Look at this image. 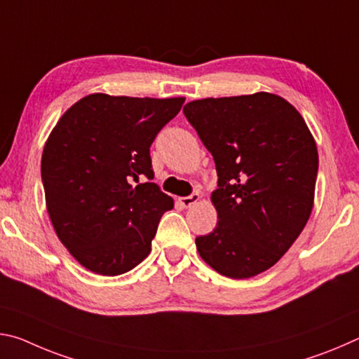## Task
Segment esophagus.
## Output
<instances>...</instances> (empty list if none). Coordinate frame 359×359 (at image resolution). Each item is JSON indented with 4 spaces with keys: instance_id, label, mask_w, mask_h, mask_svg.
<instances>
[{
    "instance_id": "obj_1",
    "label": "esophagus",
    "mask_w": 359,
    "mask_h": 359,
    "mask_svg": "<svg viewBox=\"0 0 359 359\" xmlns=\"http://www.w3.org/2000/svg\"><path fill=\"white\" fill-rule=\"evenodd\" d=\"M199 199H201V196H199V193H193L190 194V196H185V198H179V203L182 208H191L193 204H196Z\"/></svg>"
}]
</instances>
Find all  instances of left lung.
Returning a JSON list of instances; mask_svg holds the SVG:
<instances>
[{
  "label": "left lung",
  "instance_id": "left-lung-1",
  "mask_svg": "<svg viewBox=\"0 0 359 359\" xmlns=\"http://www.w3.org/2000/svg\"><path fill=\"white\" fill-rule=\"evenodd\" d=\"M184 114L215 160L218 222L196 238L205 263L250 278L280 259L313 209L318 150L297 109L258 92L190 101Z\"/></svg>",
  "mask_w": 359,
  "mask_h": 359
}]
</instances>
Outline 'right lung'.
Here are the masks:
<instances>
[{
  "label": "right lung",
  "instance_id": "right-lung-1",
  "mask_svg": "<svg viewBox=\"0 0 359 359\" xmlns=\"http://www.w3.org/2000/svg\"><path fill=\"white\" fill-rule=\"evenodd\" d=\"M184 96L133 98L92 93L66 111L41 160L53 229L85 269L120 276L149 257L174 199L154 182L150 145L179 114Z\"/></svg>",
  "mask_w": 359,
  "mask_h": 359
}]
</instances>
